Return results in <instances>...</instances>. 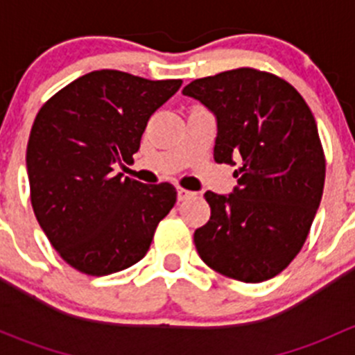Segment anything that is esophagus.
<instances>
[{"label":"esophagus","instance_id":"34e87169","mask_svg":"<svg viewBox=\"0 0 355 355\" xmlns=\"http://www.w3.org/2000/svg\"><path fill=\"white\" fill-rule=\"evenodd\" d=\"M191 198H194V192L187 191V189H182V187L177 189V199L180 200V202H182V200H187Z\"/></svg>","mask_w":355,"mask_h":355}]
</instances>
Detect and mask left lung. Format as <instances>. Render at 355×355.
<instances>
[{
	"label": "left lung",
	"mask_w": 355,
	"mask_h": 355,
	"mask_svg": "<svg viewBox=\"0 0 355 355\" xmlns=\"http://www.w3.org/2000/svg\"><path fill=\"white\" fill-rule=\"evenodd\" d=\"M182 92L216 116L214 161H239L232 194H204L211 218L194 234L200 259L234 280H270L302 249L323 196L316 120L287 80L256 68L198 78Z\"/></svg>",
	"instance_id": "left-lung-1"
}]
</instances>
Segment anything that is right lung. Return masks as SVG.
Returning <instances> with one entry per match:
<instances>
[{"mask_svg": "<svg viewBox=\"0 0 355 355\" xmlns=\"http://www.w3.org/2000/svg\"><path fill=\"white\" fill-rule=\"evenodd\" d=\"M180 85L96 70L39 110L27 144L32 209L56 252L80 273L105 277L141 261L175 206L171 184H141L113 166L134 161L151 114Z\"/></svg>", "mask_w": 355, "mask_h": 355, "instance_id": "add662e5", "label": "right lung"}]
</instances>
